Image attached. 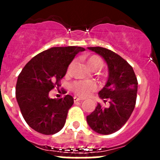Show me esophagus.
<instances>
[{
    "label": "esophagus",
    "instance_id": "34e87169",
    "mask_svg": "<svg viewBox=\"0 0 160 160\" xmlns=\"http://www.w3.org/2000/svg\"><path fill=\"white\" fill-rule=\"evenodd\" d=\"M73 100H74V102H77V101H83V99H82V98H77V97H74Z\"/></svg>",
    "mask_w": 160,
    "mask_h": 160
}]
</instances>
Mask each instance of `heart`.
<instances>
[{"mask_svg":"<svg viewBox=\"0 0 160 160\" xmlns=\"http://www.w3.org/2000/svg\"><path fill=\"white\" fill-rule=\"evenodd\" d=\"M87 63L90 70L93 71H98L103 67V60L98 56H91L87 60ZM74 62H70L69 65L67 72H70L73 67ZM72 90L76 94L80 97H88L92 92L95 91L98 88L96 83L93 81H88V80H80V81L75 82L72 86Z\"/></svg>","mask_w":160,"mask_h":160,"instance_id":"obj_1","label":"heart"}]
</instances>
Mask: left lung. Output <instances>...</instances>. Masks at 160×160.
<instances>
[{
    "mask_svg": "<svg viewBox=\"0 0 160 160\" xmlns=\"http://www.w3.org/2000/svg\"><path fill=\"white\" fill-rule=\"evenodd\" d=\"M101 56L108 67V79L98 94L109 101L108 108L98 103L95 110L87 116L92 130L101 135L117 132L130 118L135 106L138 81L132 66L117 53L103 47H88Z\"/></svg>",
    "mask_w": 160,
    "mask_h": 160,
    "instance_id": "1",
    "label": "left lung"
}]
</instances>
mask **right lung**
I'll list each match as a JSON object with an SVG mask.
<instances>
[{
  "instance_id": "obj_1",
  "label": "right lung",
  "mask_w": 160,
  "mask_h": 160,
  "mask_svg": "<svg viewBox=\"0 0 160 160\" xmlns=\"http://www.w3.org/2000/svg\"><path fill=\"white\" fill-rule=\"evenodd\" d=\"M84 48L52 47L34 56L22 69L16 83V99L26 123L44 135L59 132L66 123L73 98L52 99L49 92L66 75L69 65Z\"/></svg>"
}]
</instances>
